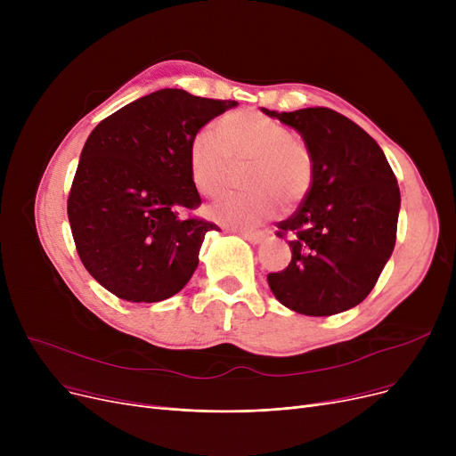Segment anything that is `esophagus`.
Segmentation results:
<instances>
[{
    "instance_id": "esophagus-1",
    "label": "esophagus",
    "mask_w": 456,
    "mask_h": 456,
    "mask_svg": "<svg viewBox=\"0 0 456 456\" xmlns=\"http://www.w3.org/2000/svg\"><path fill=\"white\" fill-rule=\"evenodd\" d=\"M242 238H244V240H248L249 244L256 246V244H260L262 240H265V234H262V232H244Z\"/></svg>"
}]
</instances>
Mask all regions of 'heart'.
Returning <instances> with one entry per match:
<instances>
[{
	"instance_id": "heart-1",
	"label": "heart",
	"mask_w": 456,
	"mask_h": 456,
	"mask_svg": "<svg viewBox=\"0 0 456 456\" xmlns=\"http://www.w3.org/2000/svg\"><path fill=\"white\" fill-rule=\"evenodd\" d=\"M220 136L210 129L194 134L188 150L190 177L200 194L214 198L229 186L232 166L249 164L248 194L225 196L207 216L234 231H253L273 218L277 200L299 203L313 183V159L305 143L273 118L256 110H234L220 118Z\"/></svg>"
}]
</instances>
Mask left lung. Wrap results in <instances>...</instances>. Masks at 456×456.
Segmentation results:
<instances>
[{
    "instance_id": "1",
    "label": "left lung",
    "mask_w": 456,
    "mask_h": 456,
    "mask_svg": "<svg viewBox=\"0 0 456 456\" xmlns=\"http://www.w3.org/2000/svg\"><path fill=\"white\" fill-rule=\"evenodd\" d=\"M262 112L296 129L313 159V183L299 208L277 224L292 260L270 273L273 296L294 313L332 316L362 303L388 262L401 194L379 143L325 107Z\"/></svg>"
}]
</instances>
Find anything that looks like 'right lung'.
Here are the masks:
<instances>
[{
  "label": "right lung",
  "mask_w": 456,
  "mask_h": 456,
  "mask_svg": "<svg viewBox=\"0 0 456 456\" xmlns=\"http://www.w3.org/2000/svg\"><path fill=\"white\" fill-rule=\"evenodd\" d=\"M236 105L164 88L90 133L71 183L68 220L85 268L119 299H167L196 272L205 234L216 225L186 216L201 205L190 177V142Z\"/></svg>",
  "instance_id": "1"
}]
</instances>
